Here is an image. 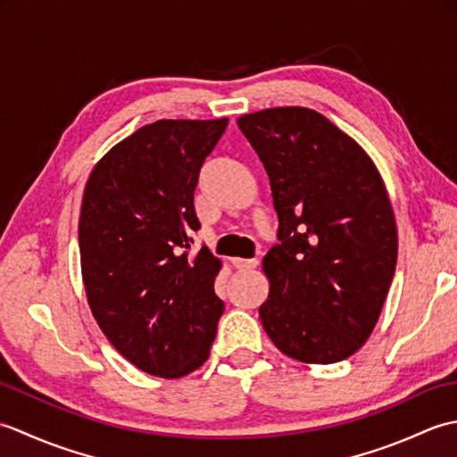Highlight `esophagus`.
<instances>
[{
  "label": "esophagus",
  "mask_w": 457,
  "mask_h": 457,
  "mask_svg": "<svg viewBox=\"0 0 457 457\" xmlns=\"http://www.w3.org/2000/svg\"><path fill=\"white\" fill-rule=\"evenodd\" d=\"M231 263H234V267H237V269L247 270V269H255L259 265V259H239V257H236V259H231Z\"/></svg>",
  "instance_id": "esophagus-1"
}]
</instances>
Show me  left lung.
Returning <instances> with one entry per match:
<instances>
[{
    "label": "left lung",
    "instance_id": "left-lung-1",
    "mask_svg": "<svg viewBox=\"0 0 457 457\" xmlns=\"http://www.w3.org/2000/svg\"><path fill=\"white\" fill-rule=\"evenodd\" d=\"M237 125L265 164L278 216L261 324L288 357L342 361L371 336L395 277L399 237L381 174L314 110H261Z\"/></svg>",
    "mask_w": 457,
    "mask_h": 457
}]
</instances>
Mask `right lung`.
I'll return each mask as SVG.
<instances>
[{
  "mask_svg": "<svg viewBox=\"0 0 457 457\" xmlns=\"http://www.w3.org/2000/svg\"><path fill=\"white\" fill-rule=\"evenodd\" d=\"M228 120H159L102 157L86 182L79 244L86 296L110 344L141 371L179 378L210 355L221 267L200 229L194 190Z\"/></svg>",
  "mask_w": 457,
  "mask_h": 457,
  "instance_id": "add662e5",
  "label": "right lung"
}]
</instances>
